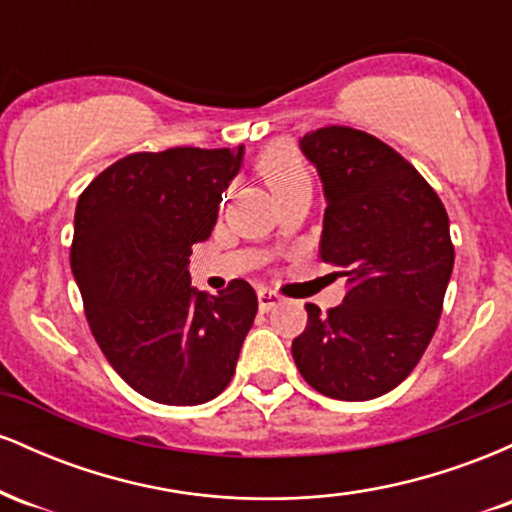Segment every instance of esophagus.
<instances>
[{
  "mask_svg": "<svg viewBox=\"0 0 512 512\" xmlns=\"http://www.w3.org/2000/svg\"><path fill=\"white\" fill-rule=\"evenodd\" d=\"M257 301H260V310H272L274 305L281 303V296L272 289H260L257 291Z\"/></svg>",
  "mask_w": 512,
  "mask_h": 512,
  "instance_id": "esophagus-1",
  "label": "esophagus"
}]
</instances>
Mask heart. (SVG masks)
I'll use <instances>...</instances> for the list:
<instances>
[{"label": "heart", "instance_id": "1", "mask_svg": "<svg viewBox=\"0 0 512 512\" xmlns=\"http://www.w3.org/2000/svg\"><path fill=\"white\" fill-rule=\"evenodd\" d=\"M257 173L267 182L274 197L284 195L298 185H310V170L296 146L291 144L269 146L257 161Z\"/></svg>", "mask_w": 512, "mask_h": 512}]
</instances>
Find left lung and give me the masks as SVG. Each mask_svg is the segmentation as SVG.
<instances>
[{
	"instance_id": "obj_1",
	"label": "left lung",
	"mask_w": 512,
	"mask_h": 512,
	"mask_svg": "<svg viewBox=\"0 0 512 512\" xmlns=\"http://www.w3.org/2000/svg\"><path fill=\"white\" fill-rule=\"evenodd\" d=\"M301 151L327 199L320 257L344 269L349 291L327 315L305 305L293 361L320 395L366 402L395 390L433 339L455 264L448 211L407 158L361 129H315Z\"/></svg>"
}]
</instances>
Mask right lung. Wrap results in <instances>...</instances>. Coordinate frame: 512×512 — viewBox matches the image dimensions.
Returning a JSON list of instances; mask_svg holds the SVG:
<instances>
[{
  "label": "right lung",
  "instance_id": "1",
  "mask_svg": "<svg viewBox=\"0 0 512 512\" xmlns=\"http://www.w3.org/2000/svg\"><path fill=\"white\" fill-rule=\"evenodd\" d=\"M243 154V146L129 154L76 204L72 272L88 327L117 375L154 402L195 407L221 395L255 322L248 281L209 296L192 289L187 269Z\"/></svg>",
  "mask_w": 512,
  "mask_h": 512
}]
</instances>
